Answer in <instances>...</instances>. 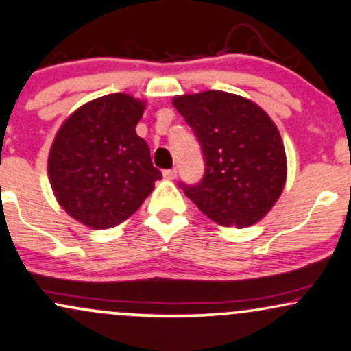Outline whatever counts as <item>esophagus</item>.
I'll list each match as a JSON object with an SVG mask.
<instances>
[{"instance_id":"esophagus-1","label":"esophagus","mask_w":351,"mask_h":351,"mask_svg":"<svg viewBox=\"0 0 351 351\" xmlns=\"http://www.w3.org/2000/svg\"><path fill=\"white\" fill-rule=\"evenodd\" d=\"M163 176L167 180H175L176 178V170H175V168H173V170H165Z\"/></svg>"}]
</instances>
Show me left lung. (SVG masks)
I'll list each match as a JSON object with an SVG mask.
<instances>
[{
	"label": "left lung",
	"instance_id": "obj_1",
	"mask_svg": "<svg viewBox=\"0 0 351 351\" xmlns=\"http://www.w3.org/2000/svg\"><path fill=\"white\" fill-rule=\"evenodd\" d=\"M203 148L206 171L196 186L181 184L219 226L247 228L271 211L287 180L284 142L252 100L223 90L173 97Z\"/></svg>",
	"mask_w": 351,
	"mask_h": 351
}]
</instances>
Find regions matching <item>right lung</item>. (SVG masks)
<instances>
[{
  "instance_id": "add662e5",
  "label": "right lung",
  "mask_w": 351,
  "mask_h": 351,
  "mask_svg": "<svg viewBox=\"0 0 351 351\" xmlns=\"http://www.w3.org/2000/svg\"><path fill=\"white\" fill-rule=\"evenodd\" d=\"M145 107L128 94L104 95L72 112L56 134L47 158L52 191L84 226L122 224L162 178L135 130Z\"/></svg>"
}]
</instances>
